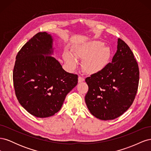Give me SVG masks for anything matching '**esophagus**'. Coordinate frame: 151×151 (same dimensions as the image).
Returning a JSON list of instances; mask_svg holds the SVG:
<instances>
[{
    "mask_svg": "<svg viewBox=\"0 0 151 151\" xmlns=\"http://www.w3.org/2000/svg\"><path fill=\"white\" fill-rule=\"evenodd\" d=\"M84 81V79L83 78V77H78V83H82V82H83Z\"/></svg>",
    "mask_w": 151,
    "mask_h": 151,
    "instance_id": "1",
    "label": "esophagus"
}]
</instances>
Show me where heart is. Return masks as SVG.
<instances>
[{
  "instance_id": "heart-1",
  "label": "heart",
  "mask_w": 151,
  "mask_h": 151,
  "mask_svg": "<svg viewBox=\"0 0 151 151\" xmlns=\"http://www.w3.org/2000/svg\"><path fill=\"white\" fill-rule=\"evenodd\" d=\"M110 48L98 40L89 41L73 48L72 55L65 52L63 58L67 65L74 70L78 65L76 59H83L82 68L88 74H96L104 70L111 60Z\"/></svg>"
}]
</instances>
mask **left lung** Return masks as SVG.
Instances as JSON below:
<instances>
[{
    "instance_id": "left-lung-1",
    "label": "left lung",
    "mask_w": 151,
    "mask_h": 151,
    "mask_svg": "<svg viewBox=\"0 0 151 151\" xmlns=\"http://www.w3.org/2000/svg\"><path fill=\"white\" fill-rule=\"evenodd\" d=\"M85 81L89 88L85 102L94 116L109 120L123 115L134 101L139 81V66L129 47L118 38L111 62Z\"/></svg>"
}]
</instances>
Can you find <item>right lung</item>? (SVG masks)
Instances as JSON below:
<instances>
[{
	"label": "right lung",
	"instance_id": "obj_1",
	"mask_svg": "<svg viewBox=\"0 0 151 151\" xmlns=\"http://www.w3.org/2000/svg\"><path fill=\"white\" fill-rule=\"evenodd\" d=\"M53 37L40 32L18 52L13 70L16 97L26 110L36 117L54 115L67 94L78 83V76L67 72L54 55Z\"/></svg>",
	"mask_w": 151,
	"mask_h": 151
}]
</instances>
